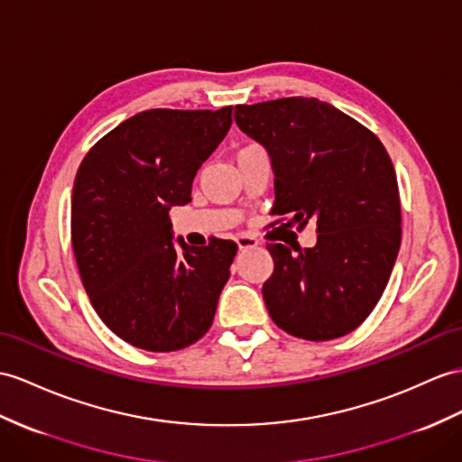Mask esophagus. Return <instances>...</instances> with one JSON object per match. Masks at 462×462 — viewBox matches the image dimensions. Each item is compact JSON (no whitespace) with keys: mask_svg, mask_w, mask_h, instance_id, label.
I'll list each match as a JSON object with an SVG mask.
<instances>
[{"mask_svg":"<svg viewBox=\"0 0 462 462\" xmlns=\"http://www.w3.org/2000/svg\"><path fill=\"white\" fill-rule=\"evenodd\" d=\"M237 245L241 251H249V249H254V246H258V241L256 237H253V235H239L237 237Z\"/></svg>","mask_w":462,"mask_h":462,"instance_id":"esophagus-1","label":"esophagus"}]
</instances>
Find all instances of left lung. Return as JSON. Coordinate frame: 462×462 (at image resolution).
<instances>
[{"label":"left lung","mask_w":462,"mask_h":462,"mask_svg":"<svg viewBox=\"0 0 462 462\" xmlns=\"http://www.w3.org/2000/svg\"><path fill=\"white\" fill-rule=\"evenodd\" d=\"M243 133L261 143L274 168L270 216L318 243H268L274 273L263 286L270 318L306 341L355 331L376 308L402 241L393 164L376 134L316 97H280L235 107Z\"/></svg>","instance_id":"obj_1"}]
</instances>
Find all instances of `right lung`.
<instances>
[{
    "mask_svg": "<svg viewBox=\"0 0 462 462\" xmlns=\"http://www.w3.org/2000/svg\"><path fill=\"white\" fill-rule=\"evenodd\" d=\"M231 106L146 109L88 151L72 189V249L89 301L123 341L180 351L208 333L237 243H172L171 209L231 127Z\"/></svg>",
    "mask_w": 462,
    "mask_h": 462,
    "instance_id": "obj_1",
    "label": "right lung"
}]
</instances>
